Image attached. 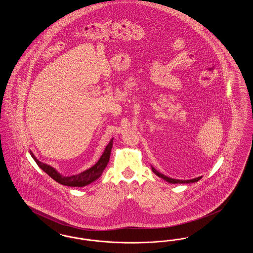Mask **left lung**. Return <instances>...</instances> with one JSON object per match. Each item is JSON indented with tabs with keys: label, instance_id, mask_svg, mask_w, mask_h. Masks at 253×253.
I'll list each match as a JSON object with an SVG mask.
<instances>
[{
	"label": "left lung",
	"instance_id": "8db88e82",
	"mask_svg": "<svg viewBox=\"0 0 253 253\" xmlns=\"http://www.w3.org/2000/svg\"><path fill=\"white\" fill-rule=\"evenodd\" d=\"M152 169H153V171L158 175L159 177H161V178H163L164 180L167 181L169 183H171V184H177V183H193V182H197V181L199 180V179H201V176H199V177H196V178H193V179H190V180H180V179H174V178H170V177H168V176H166V175H164L163 173H160L158 170H157L156 169L154 168V167H152Z\"/></svg>",
	"mask_w": 253,
	"mask_h": 253
}]
</instances>
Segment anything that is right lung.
<instances>
[{
  "label": "right lung",
  "mask_w": 253,
  "mask_h": 253,
  "mask_svg": "<svg viewBox=\"0 0 253 253\" xmlns=\"http://www.w3.org/2000/svg\"><path fill=\"white\" fill-rule=\"evenodd\" d=\"M112 147H113V139H111V141L109 142V144L105 148L104 153L102 154V156L100 157L98 161L93 167L86 169L79 174L71 175V176L61 175L53 167L39 161L32 152H30V155L36 161L38 166L43 171H45L51 178L57 181L58 183H60L61 185H64V186H69V187H84V186L92 183L93 181L96 180L102 174L104 169L106 168L109 160H110Z\"/></svg>",
  "instance_id": "add662e5"
}]
</instances>
